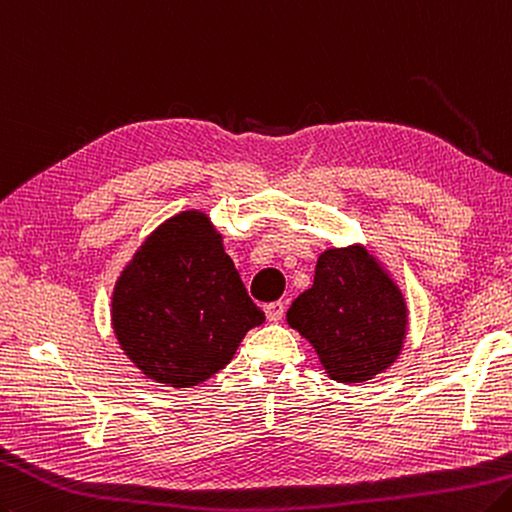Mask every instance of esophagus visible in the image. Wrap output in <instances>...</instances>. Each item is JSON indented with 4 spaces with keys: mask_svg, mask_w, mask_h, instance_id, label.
<instances>
[{
    "mask_svg": "<svg viewBox=\"0 0 512 512\" xmlns=\"http://www.w3.org/2000/svg\"><path fill=\"white\" fill-rule=\"evenodd\" d=\"M266 310V317L268 322H279V319L284 317V310H286V304L284 302H270L264 306Z\"/></svg>",
    "mask_w": 512,
    "mask_h": 512,
    "instance_id": "esophagus-1",
    "label": "esophagus"
}]
</instances>
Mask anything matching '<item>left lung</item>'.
Returning a JSON list of instances; mask_svg holds the SVG:
<instances>
[{"label": "left lung", "instance_id": "left-lung-1", "mask_svg": "<svg viewBox=\"0 0 512 512\" xmlns=\"http://www.w3.org/2000/svg\"><path fill=\"white\" fill-rule=\"evenodd\" d=\"M339 384H362L402 353L408 310L402 290L362 246L328 248L315 282L286 313Z\"/></svg>", "mask_w": 512, "mask_h": 512}]
</instances>
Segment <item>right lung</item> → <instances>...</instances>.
Returning a JSON list of instances; mask_svg holds the SVG:
<instances>
[{"label":"right lung","instance_id":"right-lung-1","mask_svg":"<svg viewBox=\"0 0 512 512\" xmlns=\"http://www.w3.org/2000/svg\"><path fill=\"white\" fill-rule=\"evenodd\" d=\"M110 317L130 362L173 388L213 377L266 319L224 253L222 235L199 210L148 235L117 279Z\"/></svg>","mask_w":512,"mask_h":512}]
</instances>
